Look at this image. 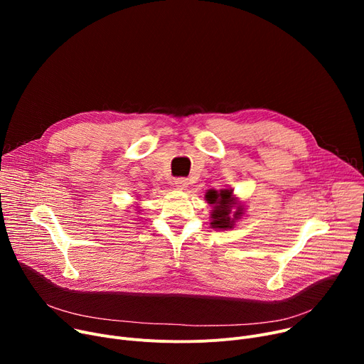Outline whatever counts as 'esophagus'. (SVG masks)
Returning <instances> with one entry per match:
<instances>
[{
	"label": "esophagus",
	"instance_id": "1",
	"mask_svg": "<svg viewBox=\"0 0 364 364\" xmlns=\"http://www.w3.org/2000/svg\"><path fill=\"white\" fill-rule=\"evenodd\" d=\"M174 183H176L177 188H180V190H186V188L188 187V180H187V178H184V177L177 178Z\"/></svg>",
	"mask_w": 364,
	"mask_h": 364
}]
</instances>
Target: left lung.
Returning a JSON list of instances; mask_svg holds the SVG:
<instances>
[{
	"label": "left lung",
	"instance_id": "obj_1",
	"mask_svg": "<svg viewBox=\"0 0 364 364\" xmlns=\"http://www.w3.org/2000/svg\"><path fill=\"white\" fill-rule=\"evenodd\" d=\"M208 203L213 205V223L211 225L214 228H220V230H228L233 228L235 221L240 218L243 214V208L236 205V199L233 198L232 188H223L220 192L217 190H208L205 195Z\"/></svg>",
	"mask_w": 364,
	"mask_h": 364
}]
</instances>
